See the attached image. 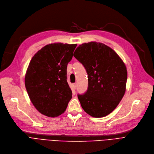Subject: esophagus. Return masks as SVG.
<instances>
[{
    "mask_svg": "<svg viewBox=\"0 0 154 154\" xmlns=\"http://www.w3.org/2000/svg\"><path fill=\"white\" fill-rule=\"evenodd\" d=\"M76 88V83H73V84L72 85V88L73 90H75Z\"/></svg>",
    "mask_w": 154,
    "mask_h": 154,
    "instance_id": "1",
    "label": "esophagus"
}]
</instances>
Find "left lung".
<instances>
[{"label": "left lung", "mask_w": 154, "mask_h": 154, "mask_svg": "<svg viewBox=\"0 0 154 154\" xmlns=\"http://www.w3.org/2000/svg\"><path fill=\"white\" fill-rule=\"evenodd\" d=\"M73 56L84 66L88 78L87 91L78 94L83 109L95 118L109 115L125 93V63L111 48L97 42L79 45Z\"/></svg>", "instance_id": "8db88e82"}]
</instances>
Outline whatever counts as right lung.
<instances>
[{"mask_svg":"<svg viewBox=\"0 0 154 154\" xmlns=\"http://www.w3.org/2000/svg\"><path fill=\"white\" fill-rule=\"evenodd\" d=\"M77 45L49 44L32 57L25 75L32 103L41 114L56 117L66 109L72 98L67 82V65Z\"/></svg>","mask_w":154,"mask_h":154,"instance_id":"right-lung-1","label":"right lung"}]
</instances>
